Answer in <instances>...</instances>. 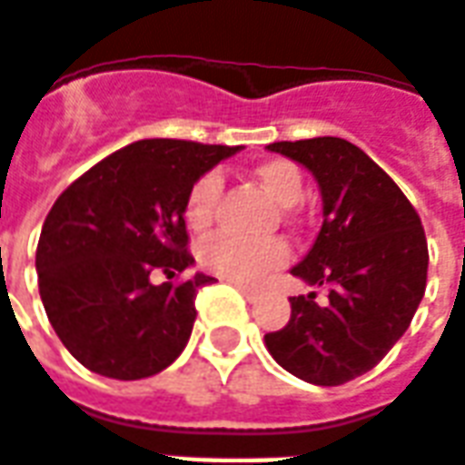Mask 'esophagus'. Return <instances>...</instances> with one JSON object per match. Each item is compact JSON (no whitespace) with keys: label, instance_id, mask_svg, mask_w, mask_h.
I'll list each match as a JSON object with an SVG mask.
<instances>
[{"label":"esophagus","instance_id":"34e87169","mask_svg":"<svg viewBox=\"0 0 465 465\" xmlns=\"http://www.w3.org/2000/svg\"><path fill=\"white\" fill-rule=\"evenodd\" d=\"M223 282L233 283V286H236V289H239V292H242L243 296L249 299V302H253V299H256V292H253L252 286H246V283H243V282H233V279H223Z\"/></svg>","mask_w":465,"mask_h":465}]
</instances>
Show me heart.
<instances>
[{"mask_svg":"<svg viewBox=\"0 0 465 465\" xmlns=\"http://www.w3.org/2000/svg\"><path fill=\"white\" fill-rule=\"evenodd\" d=\"M253 176L259 179L263 189L269 192L273 202L289 209L293 203L302 202L303 196V176L292 162L272 159V162L259 163L253 169ZM222 193V176L219 173H203L196 179L186 203H183V216L192 229L209 226L216 212V202ZM286 246L282 242H243L232 233H213L199 249V262L213 273H222L226 279L243 283L262 282L276 269H282L286 262Z\"/></svg>","mask_w":465,"mask_h":465,"instance_id":"obj_1","label":"heart"}]
</instances>
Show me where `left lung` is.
Wrapping results in <instances>:
<instances>
[{
    "instance_id": "left-lung-1",
    "label": "left lung",
    "mask_w": 465,
    "mask_h": 465,
    "mask_svg": "<svg viewBox=\"0 0 465 465\" xmlns=\"http://www.w3.org/2000/svg\"><path fill=\"white\" fill-rule=\"evenodd\" d=\"M269 152L309 169L323 223L292 273L316 292L292 296V319L263 343L296 379L341 386L379 363L409 329L426 292L429 246L411 202L379 163L346 139L273 142Z\"/></svg>"
}]
</instances>
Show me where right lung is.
<instances>
[{
	"label": "right lung",
	"mask_w": 465,
	"mask_h": 465,
	"mask_svg": "<svg viewBox=\"0 0 465 465\" xmlns=\"http://www.w3.org/2000/svg\"><path fill=\"white\" fill-rule=\"evenodd\" d=\"M242 146L142 139L92 166L46 216L36 246L39 296L66 351L99 376L146 379L179 359L212 276L192 269L183 203L196 179Z\"/></svg>",
	"instance_id": "1"
}]
</instances>
